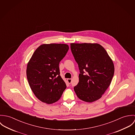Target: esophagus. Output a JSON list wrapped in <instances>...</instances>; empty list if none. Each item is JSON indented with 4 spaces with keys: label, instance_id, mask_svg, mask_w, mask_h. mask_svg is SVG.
<instances>
[{
    "label": "esophagus",
    "instance_id": "34e87169",
    "mask_svg": "<svg viewBox=\"0 0 135 135\" xmlns=\"http://www.w3.org/2000/svg\"><path fill=\"white\" fill-rule=\"evenodd\" d=\"M67 81H68V83L71 84V82H72V79H71V78H68V79H67Z\"/></svg>",
    "mask_w": 135,
    "mask_h": 135
}]
</instances>
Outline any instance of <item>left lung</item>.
<instances>
[{"label": "left lung", "instance_id": "obj_1", "mask_svg": "<svg viewBox=\"0 0 135 135\" xmlns=\"http://www.w3.org/2000/svg\"><path fill=\"white\" fill-rule=\"evenodd\" d=\"M71 49L80 72L74 90L80 100L94 102L102 97L111 84L114 73L113 61L97 43H72Z\"/></svg>", "mask_w": 135, "mask_h": 135}]
</instances>
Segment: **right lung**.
Here are the masks:
<instances>
[{"mask_svg":"<svg viewBox=\"0 0 135 135\" xmlns=\"http://www.w3.org/2000/svg\"><path fill=\"white\" fill-rule=\"evenodd\" d=\"M64 44H42L27 63L26 76L33 93L40 101L52 104L58 101L66 86L60 75L59 63L68 51Z\"/></svg>","mask_w":135,"mask_h":135,"instance_id":"obj_1","label":"right lung"}]
</instances>
